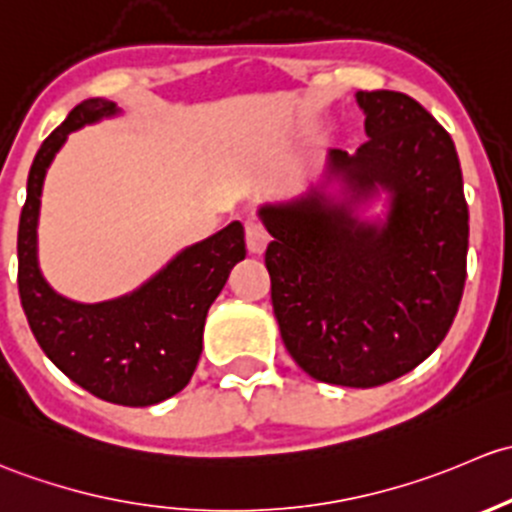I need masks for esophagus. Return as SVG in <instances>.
Here are the masks:
<instances>
[{"label": "esophagus", "instance_id": "34e87169", "mask_svg": "<svg viewBox=\"0 0 512 512\" xmlns=\"http://www.w3.org/2000/svg\"><path fill=\"white\" fill-rule=\"evenodd\" d=\"M268 246V231L258 221H246V249L251 254H263Z\"/></svg>", "mask_w": 512, "mask_h": 512}]
</instances>
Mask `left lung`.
<instances>
[{"label":"left lung","instance_id":"8db88e82","mask_svg":"<svg viewBox=\"0 0 512 512\" xmlns=\"http://www.w3.org/2000/svg\"><path fill=\"white\" fill-rule=\"evenodd\" d=\"M365 145L330 150L320 184L258 207L271 300L303 372L379 387L412 372L449 333L466 283L468 207L451 135L397 91H357ZM338 182L341 192L324 187ZM379 191L388 212L357 211Z\"/></svg>","mask_w":512,"mask_h":512}]
</instances>
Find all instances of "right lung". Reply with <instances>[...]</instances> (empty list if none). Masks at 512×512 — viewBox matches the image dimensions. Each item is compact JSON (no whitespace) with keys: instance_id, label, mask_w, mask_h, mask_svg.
Returning <instances> with one entry per match:
<instances>
[{"instance_id":"right-lung-1","label":"right lung","mask_w":512,"mask_h":512,"mask_svg":"<svg viewBox=\"0 0 512 512\" xmlns=\"http://www.w3.org/2000/svg\"><path fill=\"white\" fill-rule=\"evenodd\" d=\"M118 113L113 100H83L36 152L19 217V295L36 342L68 379L105 402L150 407L192 379L204 320L246 244L241 221H231L179 251L133 293L103 303H76L46 283L36 239L46 170L73 130Z\"/></svg>"}]
</instances>
